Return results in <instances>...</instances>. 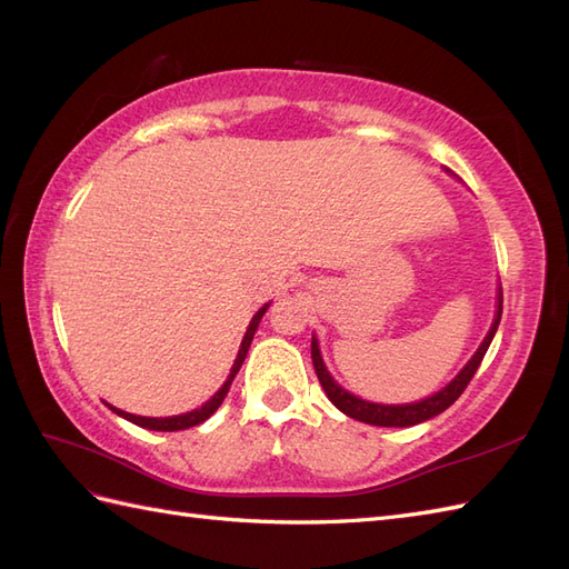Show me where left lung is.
Masks as SVG:
<instances>
[{
  "instance_id": "obj_1",
  "label": "left lung",
  "mask_w": 569,
  "mask_h": 569,
  "mask_svg": "<svg viewBox=\"0 0 569 569\" xmlns=\"http://www.w3.org/2000/svg\"><path fill=\"white\" fill-rule=\"evenodd\" d=\"M501 313H503V291H498V306H496L493 325H491L489 335L485 337V341H481V347L477 349V353L468 360V366H465L441 391L427 396V399H422L418 403H406V406L370 403V401L358 399V396L349 393L347 389H341L332 380L330 372H327V368L322 363V356H320L316 337L311 341L313 368H316L318 380H320V385H322V389L327 393V399H330L343 412V416H349V418L360 420V422H366V425H375V427H410V425H420V422H425L429 418L439 416V412H443L451 403H456V399L465 391V387L470 385V380H472L479 363H481V358H485L489 343H491V339H493V335L498 330V322H501Z\"/></svg>"
}]
</instances>
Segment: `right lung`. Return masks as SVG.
Segmentation results:
<instances>
[{
    "label": "right lung",
    "instance_id": "right-lung-1",
    "mask_svg": "<svg viewBox=\"0 0 569 569\" xmlns=\"http://www.w3.org/2000/svg\"><path fill=\"white\" fill-rule=\"evenodd\" d=\"M268 306H270V303H266V306L261 308V311H258V313L251 318V322H249V327H247V335H244V339H242V347H239V353H237V358H234V366H232V370H230V375H228L226 385H222V387L211 396V401H206L201 408H197V410H192V412H184V416H176V418H142V416H132V412H126V410H118V408H113V406H109V403H107V406L116 412V416L130 420V422L137 425V427L153 429V432H178V429H189V427H194V425H201L203 420H209V418L213 416V412L218 410V406L222 403V399H226V396H228L230 385H232V380H234V375L239 372V368H242L244 358H247V351H249V347H251V339H253V335H256V330H258V322H261L263 313L268 311Z\"/></svg>",
    "mask_w": 569,
    "mask_h": 569
}]
</instances>
